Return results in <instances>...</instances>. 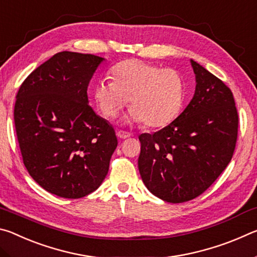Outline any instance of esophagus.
I'll return each instance as SVG.
<instances>
[{"mask_svg":"<svg viewBox=\"0 0 257 257\" xmlns=\"http://www.w3.org/2000/svg\"><path fill=\"white\" fill-rule=\"evenodd\" d=\"M116 136L121 139H125V138H129L130 136H132V134L123 132V130H118V132H116Z\"/></svg>","mask_w":257,"mask_h":257,"instance_id":"1","label":"esophagus"}]
</instances>
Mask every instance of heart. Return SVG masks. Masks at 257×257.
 I'll list each match as a JSON object with an SVG mask.
<instances>
[{
    "label": "heart",
    "mask_w": 257,
    "mask_h": 257,
    "mask_svg": "<svg viewBox=\"0 0 257 257\" xmlns=\"http://www.w3.org/2000/svg\"><path fill=\"white\" fill-rule=\"evenodd\" d=\"M112 80H98L93 97L99 112L113 119L127 105L124 123L145 122L147 127H164L175 120L184 103L185 85L180 73L141 60H127L111 69Z\"/></svg>",
    "instance_id": "heart-1"
}]
</instances>
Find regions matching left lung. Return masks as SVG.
Returning a JSON list of instances; mask_svg holds the SVG:
<instances>
[{
  "label": "left lung",
  "mask_w": 257,
  "mask_h": 257,
  "mask_svg": "<svg viewBox=\"0 0 257 257\" xmlns=\"http://www.w3.org/2000/svg\"><path fill=\"white\" fill-rule=\"evenodd\" d=\"M194 96L176 120L139 136L138 169L146 188L164 202L182 203L204 193L233 155L238 113L231 90L190 60Z\"/></svg>",
  "instance_id": "1"
}]
</instances>
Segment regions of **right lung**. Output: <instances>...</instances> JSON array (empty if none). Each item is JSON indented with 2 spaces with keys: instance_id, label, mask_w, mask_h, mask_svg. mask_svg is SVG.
Here are the masks:
<instances>
[{
  "instance_id": "obj_1",
  "label": "right lung",
  "mask_w": 257,
  "mask_h": 257,
  "mask_svg": "<svg viewBox=\"0 0 257 257\" xmlns=\"http://www.w3.org/2000/svg\"><path fill=\"white\" fill-rule=\"evenodd\" d=\"M105 60L63 51L20 86L15 125L24 164L42 188L63 198L96 190L118 146L114 129L89 106L87 87Z\"/></svg>"
}]
</instances>
